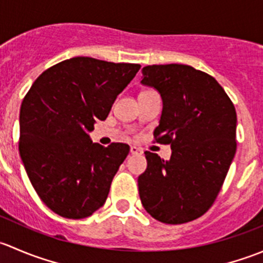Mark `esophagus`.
Segmentation results:
<instances>
[{"label":"esophagus","instance_id":"34e87169","mask_svg":"<svg viewBox=\"0 0 263 263\" xmlns=\"http://www.w3.org/2000/svg\"><path fill=\"white\" fill-rule=\"evenodd\" d=\"M129 153H131L132 155H139V154H142V148L137 146H131L129 147Z\"/></svg>","mask_w":263,"mask_h":263}]
</instances>
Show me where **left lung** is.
Returning a JSON list of instances; mask_svg holds the SVG:
<instances>
[{
    "label": "left lung",
    "mask_w": 263,
    "mask_h": 263,
    "mask_svg": "<svg viewBox=\"0 0 263 263\" xmlns=\"http://www.w3.org/2000/svg\"><path fill=\"white\" fill-rule=\"evenodd\" d=\"M142 76L163 99L154 137L172 148L169 160L145 151L147 168L137 179L142 206L165 224L192 221L216 200L235 155L234 104L213 76L191 66H146Z\"/></svg>",
    "instance_id": "1"
}]
</instances>
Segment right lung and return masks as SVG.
I'll use <instances>...</instances> for the list:
<instances>
[{"instance_id": "obj_1", "label": "right lung", "mask_w": 263, "mask_h": 263, "mask_svg": "<svg viewBox=\"0 0 263 263\" xmlns=\"http://www.w3.org/2000/svg\"><path fill=\"white\" fill-rule=\"evenodd\" d=\"M141 66L73 57L44 71L20 108L18 151L41 200L57 215L84 219L104 205L129 146L90 140Z\"/></svg>"}]
</instances>
